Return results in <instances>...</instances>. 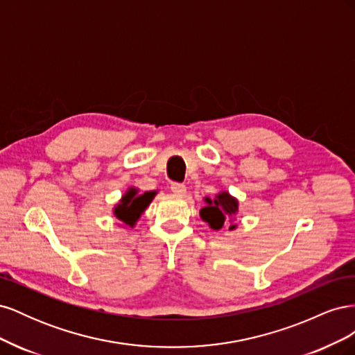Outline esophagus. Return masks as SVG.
Returning a JSON list of instances; mask_svg holds the SVG:
<instances>
[{"instance_id":"34e87169","label":"esophagus","mask_w":355,"mask_h":355,"mask_svg":"<svg viewBox=\"0 0 355 355\" xmlns=\"http://www.w3.org/2000/svg\"><path fill=\"white\" fill-rule=\"evenodd\" d=\"M171 192H173V194H176V196H179V197H182V196L187 194V187L184 184H173V185H171Z\"/></svg>"}]
</instances>
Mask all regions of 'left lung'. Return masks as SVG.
Masks as SVG:
<instances>
[{
  "label": "left lung",
  "instance_id": "left-lung-1",
  "mask_svg": "<svg viewBox=\"0 0 355 355\" xmlns=\"http://www.w3.org/2000/svg\"><path fill=\"white\" fill-rule=\"evenodd\" d=\"M204 201H206V206L200 210V218L207 222L213 231L222 230L227 222L230 223V231L237 228V223L234 220L239 213V200L232 197L228 191L219 192L213 200L206 197Z\"/></svg>",
  "mask_w": 355,
  "mask_h": 355
}]
</instances>
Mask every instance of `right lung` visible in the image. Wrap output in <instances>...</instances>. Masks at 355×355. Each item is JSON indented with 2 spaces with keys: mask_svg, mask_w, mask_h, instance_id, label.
Masks as SVG:
<instances>
[{
  "mask_svg": "<svg viewBox=\"0 0 355 355\" xmlns=\"http://www.w3.org/2000/svg\"><path fill=\"white\" fill-rule=\"evenodd\" d=\"M155 194V191H146L144 194H139L137 188H128L120 202L114 207V216L127 227L133 228L139 218L142 216V213L154 200Z\"/></svg>",
  "mask_w": 355,
  "mask_h": 355,
  "instance_id": "obj_1",
  "label": "right lung"
}]
</instances>
